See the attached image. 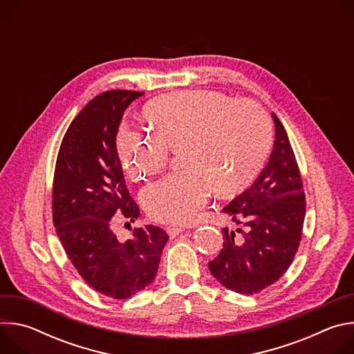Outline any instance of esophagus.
<instances>
[{"instance_id": "1", "label": "esophagus", "mask_w": 354, "mask_h": 354, "mask_svg": "<svg viewBox=\"0 0 354 354\" xmlns=\"http://www.w3.org/2000/svg\"><path fill=\"white\" fill-rule=\"evenodd\" d=\"M185 231V227H175V225H169V227H167V232H168V235L171 236V238H175V236H178L180 232H183Z\"/></svg>"}]
</instances>
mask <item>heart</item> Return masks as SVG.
Masks as SVG:
<instances>
[{
  "mask_svg": "<svg viewBox=\"0 0 354 354\" xmlns=\"http://www.w3.org/2000/svg\"><path fill=\"white\" fill-rule=\"evenodd\" d=\"M156 136L122 126L118 154L133 180L158 174L169 148L180 149L182 172L145 187L141 203L165 224H186L203 209L212 189L230 196L243 189L263 167L272 147L269 115L252 100H232L207 89L176 91L148 102L142 111Z\"/></svg>",
  "mask_w": 354,
  "mask_h": 354,
  "instance_id": "heart-1",
  "label": "heart"
}]
</instances>
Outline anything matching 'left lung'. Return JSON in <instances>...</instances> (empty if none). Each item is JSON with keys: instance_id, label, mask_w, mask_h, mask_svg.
Instances as JSON below:
<instances>
[{"instance_id": "obj_1", "label": "left lung", "mask_w": 354, "mask_h": 354, "mask_svg": "<svg viewBox=\"0 0 354 354\" xmlns=\"http://www.w3.org/2000/svg\"><path fill=\"white\" fill-rule=\"evenodd\" d=\"M274 144L258 179L221 212L239 228H223L212 274L239 294H257L277 281L298 249L306 217V194L287 133L274 113Z\"/></svg>"}]
</instances>
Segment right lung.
<instances>
[{
  "instance_id": "add662e5",
  "label": "right lung",
  "mask_w": 354,
  "mask_h": 354,
  "mask_svg": "<svg viewBox=\"0 0 354 354\" xmlns=\"http://www.w3.org/2000/svg\"><path fill=\"white\" fill-rule=\"evenodd\" d=\"M137 91H106L95 96L67 129L56 162L53 221L60 242L81 277L93 290L126 299L153 283L169 236L156 225L133 231L120 242L115 216H140L116 149V134Z\"/></svg>"
}]
</instances>
